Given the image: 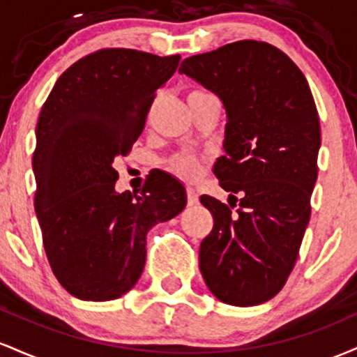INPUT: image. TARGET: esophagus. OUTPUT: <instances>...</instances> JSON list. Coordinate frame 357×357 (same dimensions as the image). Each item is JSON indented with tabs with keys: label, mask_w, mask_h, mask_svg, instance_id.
I'll use <instances>...</instances> for the list:
<instances>
[{
	"label": "esophagus",
	"mask_w": 357,
	"mask_h": 357,
	"mask_svg": "<svg viewBox=\"0 0 357 357\" xmlns=\"http://www.w3.org/2000/svg\"><path fill=\"white\" fill-rule=\"evenodd\" d=\"M187 204H189V206H197L199 204V195L194 189L187 190Z\"/></svg>",
	"instance_id": "34e87169"
}]
</instances>
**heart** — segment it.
<instances>
[{
    "mask_svg": "<svg viewBox=\"0 0 357 357\" xmlns=\"http://www.w3.org/2000/svg\"><path fill=\"white\" fill-rule=\"evenodd\" d=\"M170 170L183 180H194L200 174V160L194 155H177L172 158Z\"/></svg>",
    "mask_w": 357,
    "mask_h": 357,
    "instance_id": "1",
    "label": "heart"
}]
</instances>
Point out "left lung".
I'll return each mask as SVG.
<instances>
[{
  "instance_id": "left-lung-1",
  "label": "left lung",
  "mask_w": 357,
  "mask_h": 357,
  "mask_svg": "<svg viewBox=\"0 0 357 357\" xmlns=\"http://www.w3.org/2000/svg\"><path fill=\"white\" fill-rule=\"evenodd\" d=\"M221 98L226 155L214 174L240 207L202 195L214 226L199 266L214 297L250 307L275 297L294 270L317 180L319 113L305 75L266 42L239 40L178 69Z\"/></svg>"
}]
</instances>
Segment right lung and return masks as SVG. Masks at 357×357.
I'll return each instance as SVG.
<instances>
[{
  "label": "right lung",
  "instance_id": "1",
  "mask_svg": "<svg viewBox=\"0 0 357 357\" xmlns=\"http://www.w3.org/2000/svg\"><path fill=\"white\" fill-rule=\"evenodd\" d=\"M180 55L102 49L63 72L40 111L33 174L35 212L59 283L92 302L119 298L142 276L146 234L183 211L185 189L168 174L139 194H118L113 163L145 128L155 92Z\"/></svg>",
  "mask_w": 357,
  "mask_h": 357
}]
</instances>
